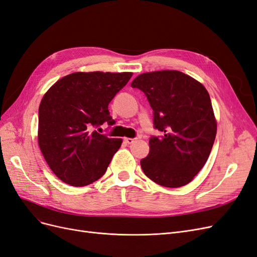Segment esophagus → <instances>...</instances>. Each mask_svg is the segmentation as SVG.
<instances>
[{
  "label": "esophagus",
  "instance_id": "34e87169",
  "mask_svg": "<svg viewBox=\"0 0 257 257\" xmlns=\"http://www.w3.org/2000/svg\"><path fill=\"white\" fill-rule=\"evenodd\" d=\"M136 141V139L135 138H124V142H125L126 144H128V145H131V144H133L134 142Z\"/></svg>",
  "mask_w": 257,
  "mask_h": 257
}]
</instances>
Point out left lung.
Returning a JSON list of instances; mask_svg holds the SVG:
<instances>
[{
	"mask_svg": "<svg viewBox=\"0 0 257 257\" xmlns=\"http://www.w3.org/2000/svg\"><path fill=\"white\" fill-rule=\"evenodd\" d=\"M132 87L142 90L154 114L150 151L141 161L145 175L166 188L190 183L204 167L216 135V120L209 93L196 79L179 71L138 75Z\"/></svg>",
	"mask_w": 257,
	"mask_h": 257,
	"instance_id": "8db88e82",
	"label": "left lung"
}]
</instances>
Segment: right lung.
<instances>
[{
  "instance_id": "1",
  "label": "right lung",
  "mask_w": 257,
  "mask_h": 257,
  "mask_svg": "<svg viewBox=\"0 0 257 257\" xmlns=\"http://www.w3.org/2000/svg\"><path fill=\"white\" fill-rule=\"evenodd\" d=\"M132 76L128 72H77L62 77L45 93L38 108L37 142L60 180L84 186L105 174L122 139L91 128L114 123L108 105Z\"/></svg>"
}]
</instances>
